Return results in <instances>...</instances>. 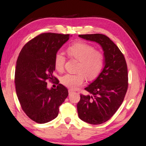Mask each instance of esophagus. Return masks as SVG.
<instances>
[{"instance_id":"1","label":"esophagus","mask_w":146,"mask_h":146,"mask_svg":"<svg viewBox=\"0 0 146 146\" xmlns=\"http://www.w3.org/2000/svg\"><path fill=\"white\" fill-rule=\"evenodd\" d=\"M73 92V90H68V94H72Z\"/></svg>"}]
</instances>
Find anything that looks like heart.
Here are the masks:
<instances>
[{"mask_svg": "<svg viewBox=\"0 0 146 146\" xmlns=\"http://www.w3.org/2000/svg\"><path fill=\"white\" fill-rule=\"evenodd\" d=\"M66 54L70 58L79 61L75 74H66L61 79V83L71 90H76L84 83L85 77L89 80L96 78L103 69L104 55L101 51L95 50L93 46L79 42L66 48ZM66 58L64 54L58 52L54 56V66L60 72L64 70Z\"/></svg>", "mask_w": 146, "mask_h": 146, "instance_id": "heart-1", "label": "heart"}]
</instances>
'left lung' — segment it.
<instances>
[{
    "label": "left lung",
    "mask_w": 146,
    "mask_h": 146,
    "mask_svg": "<svg viewBox=\"0 0 146 146\" xmlns=\"http://www.w3.org/2000/svg\"><path fill=\"white\" fill-rule=\"evenodd\" d=\"M100 44L104 55V67L98 78L85 88L89 95H80L77 104L80 119L91 124H100L111 118L122 103L128 87L126 60L119 47L102 34L80 35Z\"/></svg>",
    "instance_id": "obj_1"
}]
</instances>
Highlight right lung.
I'll return each instance as SVG.
<instances>
[{
    "mask_svg": "<svg viewBox=\"0 0 146 146\" xmlns=\"http://www.w3.org/2000/svg\"><path fill=\"white\" fill-rule=\"evenodd\" d=\"M69 39V35L45 33L29 41L22 48L17 61L15 83L22 110L29 119L43 124L54 119L59 107L68 95L61 84L48 89L47 81L57 80L54 56Z\"/></svg>",
    "mask_w": 146,
    "mask_h": 146,
    "instance_id": "right-lung-1",
    "label": "right lung"
}]
</instances>
